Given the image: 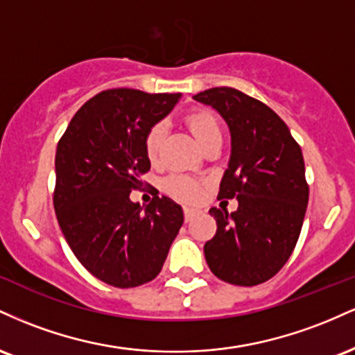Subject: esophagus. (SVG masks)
Here are the masks:
<instances>
[{
    "label": "esophagus",
    "mask_w": 355,
    "mask_h": 355,
    "mask_svg": "<svg viewBox=\"0 0 355 355\" xmlns=\"http://www.w3.org/2000/svg\"><path fill=\"white\" fill-rule=\"evenodd\" d=\"M195 215H197V210L195 209H190V207H185V209H183V217H185V222H190Z\"/></svg>",
    "instance_id": "1"
}]
</instances>
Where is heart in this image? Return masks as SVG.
<instances>
[{
    "mask_svg": "<svg viewBox=\"0 0 355 355\" xmlns=\"http://www.w3.org/2000/svg\"><path fill=\"white\" fill-rule=\"evenodd\" d=\"M187 125L191 130L198 144L205 146L214 138L222 137V128H220L218 120L215 118L214 113L210 112H197L191 113L187 118ZM166 135V123L165 121H158L152 128L148 130L145 137V153L150 160L155 162L160 153L162 144ZM164 190L172 197L178 198L182 202H195L198 200L202 193V185L193 178L187 177V175H170L166 177L164 183Z\"/></svg>",
    "mask_w": 355,
    "mask_h": 355,
    "instance_id": "1",
    "label": "heart"
}]
</instances>
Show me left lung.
Segmentation results:
<instances>
[{
  "instance_id": "8db88e82",
  "label": "left lung",
  "mask_w": 355,
  "mask_h": 355,
  "mask_svg": "<svg viewBox=\"0 0 355 355\" xmlns=\"http://www.w3.org/2000/svg\"><path fill=\"white\" fill-rule=\"evenodd\" d=\"M193 100L217 110L229 125L232 153L218 198L239 200L232 214L210 209L217 234L203 245L207 263L223 282H267L302 230L309 202L302 150L274 110L239 89L210 88Z\"/></svg>"
}]
</instances>
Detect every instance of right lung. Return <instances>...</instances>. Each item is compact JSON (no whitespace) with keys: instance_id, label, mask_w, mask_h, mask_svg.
Masks as SVG:
<instances>
[{"instance_id":"obj_1","label":"right lung","mask_w":355,"mask_h":355,"mask_svg":"<svg viewBox=\"0 0 355 355\" xmlns=\"http://www.w3.org/2000/svg\"><path fill=\"white\" fill-rule=\"evenodd\" d=\"M180 93L115 88L89 98L56 146V218L68 245L92 275L113 287L144 285L160 274L183 223L168 197L130 200L150 170L148 130L172 112Z\"/></svg>"}]
</instances>
